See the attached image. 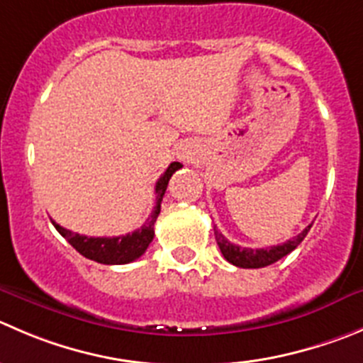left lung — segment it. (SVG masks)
<instances>
[{"label":"left lung","mask_w":363,"mask_h":363,"mask_svg":"<svg viewBox=\"0 0 363 363\" xmlns=\"http://www.w3.org/2000/svg\"><path fill=\"white\" fill-rule=\"evenodd\" d=\"M310 228H312V224L306 226L299 235L294 237V239L279 244V246L265 247V250H253V247H242V246H237V244H231L216 226H213V233H216V240L220 253H223V257L226 258L230 264L242 269H258V267H267V265L278 262L279 258L287 257L291 251H294L296 247L303 242V239L306 237Z\"/></svg>","instance_id":"left-lung-1"}]
</instances>
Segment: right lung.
I'll use <instances>...</instances> for the list:
<instances>
[{
    "mask_svg": "<svg viewBox=\"0 0 363 363\" xmlns=\"http://www.w3.org/2000/svg\"><path fill=\"white\" fill-rule=\"evenodd\" d=\"M179 167H182L179 162H172V164L165 169L164 174L158 178L157 187H155V192H157V205H155L153 212L147 217L146 223H144L139 230L132 231V233H126V235L119 237H87L80 235V233H74V231L57 224L55 220H51V223L57 228L58 233H60L78 253L84 255L89 260H94L98 262V264L105 265L130 264V262L143 257L144 251L147 250V246H150L151 240H153L155 223H157V217L158 213H160L162 198H164L165 194L169 179H171V176L174 174Z\"/></svg>",
    "mask_w": 363,
    "mask_h": 363,
    "instance_id": "add662e5",
    "label": "right lung"
}]
</instances>
